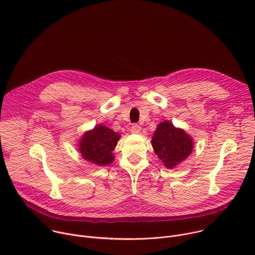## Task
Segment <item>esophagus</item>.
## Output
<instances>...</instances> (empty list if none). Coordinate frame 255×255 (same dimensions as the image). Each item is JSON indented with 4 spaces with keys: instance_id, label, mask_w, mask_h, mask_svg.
<instances>
[{
    "instance_id": "34e87169",
    "label": "esophagus",
    "mask_w": 255,
    "mask_h": 255,
    "mask_svg": "<svg viewBox=\"0 0 255 255\" xmlns=\"http://www.w3.org/2000/svg\"><path fill=\"white\" fill-rule=\"evenodd\" d=\"M140 131H141V127L139 125H137V124L132 125V127H131V132L132 133L138 134V133H140Z\"/></svg>"
}]
</instances>
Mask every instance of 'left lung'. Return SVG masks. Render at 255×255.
<instances>
[{"mask_svg":"<svg viewBox=\"0 0 255 255\" xmlns=\"http://www.w3.org/2000/svg\"><path fill=\"white\" fill-rule=\"evenodd\" d=\"M151 144L163 165L171 169L191 155L194 139L184 129L176 128L165 120L157 125Z\"/></svg>","mask_w":255,"mask_h":255,"instance_id":"1","label":"left lung"}]
</instances>
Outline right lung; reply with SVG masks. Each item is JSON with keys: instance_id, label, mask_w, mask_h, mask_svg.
<instances>
[{"instance_id": "1", "label": "right lung", "mask_w": 255, "mask_h": 255, "mask_svg": "<svg viewBox=\"0 0 255 255\" xmlns=\"http://www.w3.org/2000/svg\"><path fill=\"white\" fill-rule=\"evenodd\" d=\"M120 138L119 133L100 124L84 133L78 149L85 160L99 166L109 165L115 159L113 150Z\"/></svg>"}]
</instances>
